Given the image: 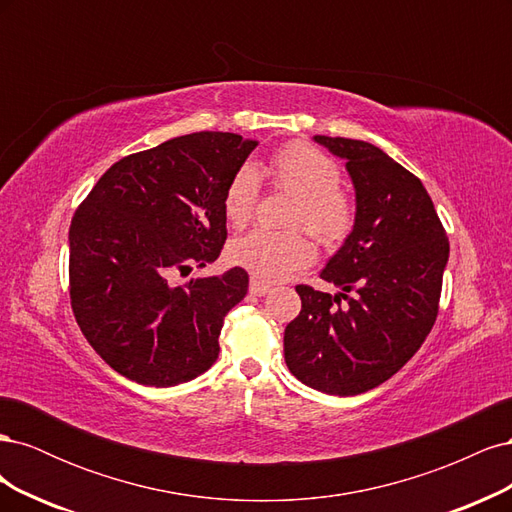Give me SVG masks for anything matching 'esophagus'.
Listing matches in <instances>:
<instances>
[{
	"mask_svg": "<svg viewBox=\"0 0 512 512\" xmlns=\"http://www.w3.org/2000/svg\"><path fill=\"white\" fill-rule=\"evenodd\" d=\"M250 292L254 294V297H265V294L271 292V286H267L265 282H260V280H252L250 282Z\"/></svg>",
	"mask_w": 512,
	"mask_h": 512,
	"instance_id": "esophagus-1",
	"label": "esophagus"
}]
</instances>
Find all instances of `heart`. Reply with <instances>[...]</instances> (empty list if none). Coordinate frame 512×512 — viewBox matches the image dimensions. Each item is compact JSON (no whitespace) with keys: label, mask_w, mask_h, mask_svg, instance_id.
Here are the masks:
<instances>
[{"label":"heart","mask_w":512,"mask_h":512,"mask_svg":"<svg viewBox=\"0 0 512 512\" xmlns=\"http://www.w3.org/2000/svg\"><path fill=\"white\" fill-rule=\"evenodd\" d=\"M269 173L277 188L297 196L290 220L294 226H303L324 245H335L348 235L354 220L352 203L348 194L339 190L342 170L327 153L305 143L286 145L271 158ZM258 192L260 173L256 166H239L222 198L224 215L232 226L250 222ZM226 256L230 265L250 271L258 280L277 282L307 267L314 258V247L297 230L273 232L256 228L232 239Z\"/></svg>","instance_id":"obj_1"}]
</instances>
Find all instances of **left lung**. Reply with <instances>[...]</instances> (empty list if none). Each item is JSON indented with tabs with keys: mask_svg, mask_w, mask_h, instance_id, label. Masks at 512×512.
Wrapping results in <instances>:
<instances>
[{
	"mask_svg": "<svg viewBox=\"0 0 512 512\" xmlns=\"http://www.w3.org/2000/svg\"><path fill=\"white\" fill-rule=\"evenodd\" d=\"M314 141L346 162L354 224L320 271L339 292L297 286L301 314L284 331V359L303 384L350 397L389 380L425 342L448 239L421 179L380 147L342 136Z\"/></svg>",
	"mask_w": 512,
	"mask_h": 512,
	"instance_id": "1",
	"label": "left lung"
}]
</instances>
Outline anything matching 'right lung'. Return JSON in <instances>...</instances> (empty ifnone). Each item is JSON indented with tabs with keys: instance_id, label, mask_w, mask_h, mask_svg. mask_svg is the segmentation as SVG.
I'll list each match as a JSON object with an SVG mask.
<instances>
[{
	"instance_id": "add662e5",
	"label": "right lung",
	"mask_w": 512,
	"mask_h": 512,
	"mask_svg": "<svg viewBox=\"0 0 512 512\" xmlns=\"http://www.w3.org/2000/svg\"><path fill=\"white\" fill-rule=\"evenodd\" d=\"M258 141L194 132L115 162L70 224V299L102 359L145 386H175L220 354L224 318L247 294L241 269L170 284L226 241L222 198Z\"/></svg>"
}]
</instances>
